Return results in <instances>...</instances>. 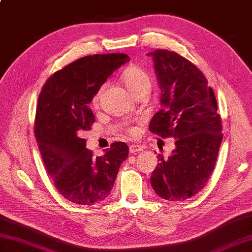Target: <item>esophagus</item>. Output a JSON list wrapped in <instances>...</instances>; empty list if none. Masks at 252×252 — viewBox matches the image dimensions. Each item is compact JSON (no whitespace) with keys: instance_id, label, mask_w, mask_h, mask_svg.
I'll return each mask as SVG.
<instances>
[{"instance_id":"obj_1","label":"esophagus","mask_w":252,"mask_h":252,"mask_svg":"<svg viewBox=\"0 0 252 252\" xmlns=\"http://www.w3.org/2000/svg\"><path fill=\"white\" fill-rule=\"evenodd\" d=\"M144 149H145V147L141 146V145H137V144H132V145H130V147H129V151H130L131 154L143 152Z\"/></svg>"}]
</instances>
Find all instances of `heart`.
I'll use <instances>...</instances> for the list:
<instances>
[{
  "mask_svg": "<svg viewBox=\"0 0 252 252\" xmlns=\"http://www.w3.org/2000/svg\"><path fill=\"white\" fill-rule=\"evenodd\" d=\"M122 82L125 83L126 88L127 91L133 95L136 96L138 94H146L148 93L149 89L152 87V79L151 76L144 70L143 68L138 66H130L127 67L125 71H123L122 76ZM103 89L101 88L97 93L95 94L93 98V104L97 105L98 100L100 97V94L103 92ZM131 132H134L132 130Z\"/></svg>",
  "mask_w": 252,
  "mask_h": 252,
  "instance_id": "b5f03b06",
  "label": "heart"
}]
</instances>
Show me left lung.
Segmentation results:
<instances>
[{"label": "left lung", "instance_id": "obj_1", "mask_svg": "<svg viewBox=\"0 0 252 252\" xmlns=\"http://www.w3.org/2000/svg\"><path fill=\"white\" fill-rule=\"evenodd\" d=\"M147 55L153 58L161 105L149 130L175 140L167 159L157 156L151 183L163 199L183 201L205 187L215 169L223 138L217 99L203 73L178 53L156 50Z\"/></svg>", "mask_w": 252, "mask_h": 252}]
</instances>
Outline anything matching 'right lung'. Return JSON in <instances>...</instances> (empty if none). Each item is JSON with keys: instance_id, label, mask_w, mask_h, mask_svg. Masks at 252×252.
Here are the masks:
<instances>
[{"instance_id": "obj_1", "label": "right lung", "mask_w": 252, "mask_h": 252, "mask_svg": "<svg viewBox=\"0 0 252 252\" xmlns=\"http://www.w3.org/2000/svg\"><path fill=\"white\" fill-rule=\"evenodd\" d=\"M127 62L130 57L122 53L82 57L47 79L39 95L37 146L56 189L73 203L90 206L106 199L129 156L126 144L117 142L95 158L81 138L95 121L89 104L107 78Z\"/></svg>"}]
</instances>
